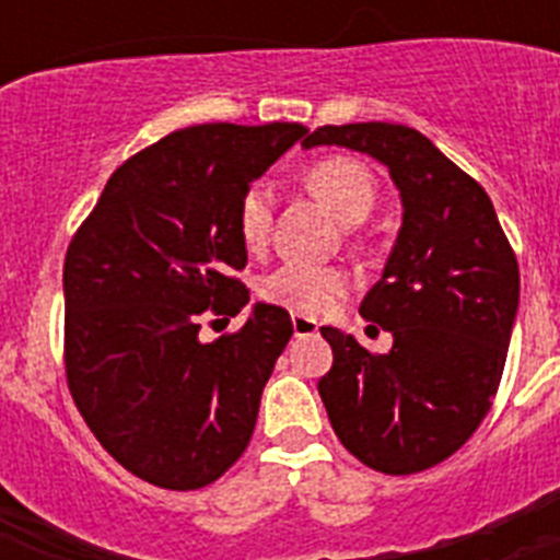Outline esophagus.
Wrapping results in <instances>:
<instances>
[{"label":"esophagus","instance_id":"obj_1","mask_svg":"<svg viewBox=\"0 0 560 560\" xmlns=\"http://www.w3.org/2000/svg\"><path fill=\"white\" fill-rule=\"evenodd\" d=\"M291 328H294V336L319 334V323H316V319H311V316H303V314L291 316Z\"/></svg>","mask_w":560,"mask_h":560}]
</instances>
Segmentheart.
<instances>
[{
    "label": "heart",
    "mask_w": 560,
    "mask_h": 560,
    "mask_svg": "<svg viewBox=\"0 0 560 560\" xmlns=\"http://www.w3.org/2000/svg\"><path fill=\"white\" fill-rule=\"evenodd\" d=\"M311 192L328 205L341 221L355 224L373 210L375 182L361 162L348 156H328L311 165ZM237 232L246 249H264L271 232V192L266 185H249L237 205ZM353 280L336 266L283 264L260 280L257 291L266 303L303 316H325L348 296Z\"/></svg>",
    "instance_id": "heart-1"
}]
</instances>
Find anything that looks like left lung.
Returning a JSON list of instances; mask_svg holds the SVG:
<instances>
[{"mask_svg": "<svg viewBox=\"0 0 560 560\" xmlns=\"http://www.w3.org/2000/svg\"><path fill=\"white\" fill-rule=\"evenodd\" d=\"M303 145L370 153L400 190L404 224L359 308L393 350L375 355L323 328L334 368L319 395L355 459L395 477L427 471L477 432L499 389L518 308L513 246L482 185L415 128L323 126Z\"/></svg>", "mask_w": 560, "mask_h": 560, "instance_id": "obj_1", "label": "left lung"}]
</instances>
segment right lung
<instances>
[{
	"instance_id": "obj_1",
	"label": "right lung",
	"mask_w": 560,
	"mask_h": 560,
	"mask_svg": "<svg viewBox=\"0 0 560 560\" xmlns=\"http://www.w3.org/2000/svg\"><path fill=\"white\" fill-rule=\"evenodd\" d=\"M300 122H207L122 162L63 260V364L86 427L133 477L196 491L235 465L291 316L257 303L201 341V314H241L249 289L237 205L305 137Z\"/></svg>"
}]
</instances>
